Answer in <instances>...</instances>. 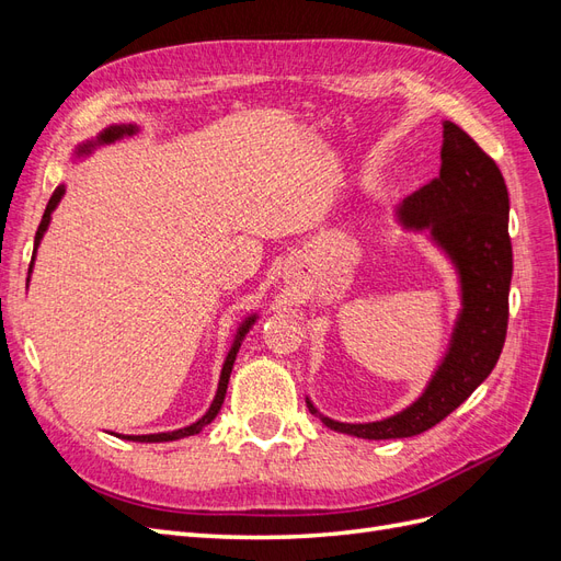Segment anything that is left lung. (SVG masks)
<instances>
[{
	"label": "left lung",
	"instance_id": "left-lung-1",
	"mask_svg": "<svg viewBox=\"0 0 561 561\" xmlns=\"http://www.w3.org/2000/svg\"><path fill=\"white\" fill-rule=\"evenodd\" d=\"M443 128L439 175L407 196L396 215L404 229L428 231L431 241L458 271L461 313L449 348L421 398L383 421H334L322 416L307 398L309 412L336 433L396 439L428 431L470 398L503 351L513 278V245L507 236L511 198L496 161L463 128L451 122Z\"/></svg>",
	"mask_w": 561,
	"mask_h": 561
}]
</instances>
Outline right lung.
I'll use <instances>...</instances> for the list:
<instances>
[{
  "mask_svg": "<svg viewBox=\"0 0 561 561\" xmlns=\"http://www.w3.org/2000/svg\"><path fill=\"white\" fill-rule=\"evenodd\" d=\"M133 133H138V126H133V124H128V126H110V128H105L103 133L98 135V140H93V142H87V145H81V147L77 149V154H89V151H91L95 145H110V142H114V140H122L124 135H133ZM62 194H65V186L60 184L58 190L54 192V196L48 198V206H46V210H44L42 225H39V229H37V236H35V254H37V248H39V241H42L44 231L48 229V222H50V213L56 210V206H58V203H60ZM35 254H32V264H35ZM32 264H30V271H32ZM27 283H30V278H27ZM254 320H257V316H250V318H245V320H243V325L239 328V332H236V339H233V344H231V348H229V353H227V360H225V365H222V375H219V386H217L215 400H213V404H210V410H208L206 414H203V416H201L196 423H192V426H186V428H180V431H171V433H154V435H118V437H124V439H133V443H171V439L190 437V435H196V433H201L203 428H206L208 423H210V421L217 416L219 407H222V402H225V396H227V386H229V377H231L233 360H236V353H239V348H241V342H243V339H245V334L250 332V328L254 325Z\"/></svg>",
  "mask_w": 561,
  "mask_h": 561,
  "instance_id": "right-lung-1",
  "label": "right lung"
}]
</instances>
